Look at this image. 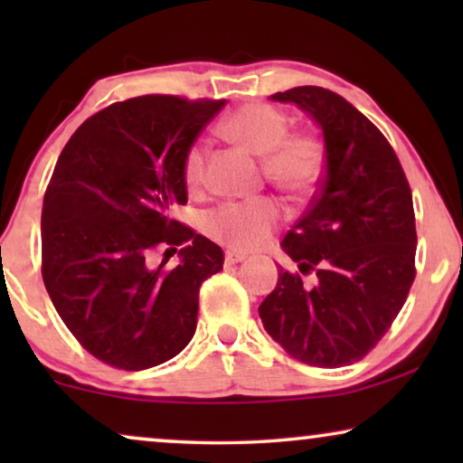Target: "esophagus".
Masks as SVG:
<instances>
[{
	"instance_id": "obj_1",
	"label": "esophagus",
	"mask_w": 463,
	"mask_h": 463,
	"mask_svg": "<svg viewBox=\"0 0 463 463\" xmlns=\"http://www.w3.org/2000/svg\"><path fill=\"white\" fill-rule=\"evenodd\" d=\"M246 259V252H240V250H233L230 249L225 252V265H233V263H240Z\"/></svg>"
}]
</instances>
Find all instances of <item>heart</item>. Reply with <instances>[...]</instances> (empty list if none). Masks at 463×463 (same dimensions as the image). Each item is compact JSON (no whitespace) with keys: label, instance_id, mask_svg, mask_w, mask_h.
<instances>
[{"label":"heart","instance_id":"obj_1","mask_svg":"<svg viewBox=\"0 0 463 463\" xmlns=\"http://www.w3.org/2000/svg\"><path fill=\"white\" fill-rule=\"evenodd\" d=\"M290 119L269 103L240 107L227 118L223 130L233 141L263 156V175L290 198H306L316 189L325 170V145L312 132H288ZM183 181L189 192H200L206 181V151L194 145L183 160ZM282 221L274 198L225 202L206 214V230L236 249L261 244Z\"/></svg>","mask_w":463,"mask_h":463}]
</instances>
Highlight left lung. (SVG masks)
<instances>
[{
  "label": "left lung",
  "instance_id": "obj_1",
  "mask_svg": "<svg viewBox=\"0 0 463 463\" xmlns=\"http://www.w3.org/2000/svg\"><path fill=\"white\" fill-rule=\"evenodd\" d=\"M307 111L325 135L318 194L282 240L299 271L280 269L259 306L268 335L309 366L363 360L388 333L415 280L413 195L382 130L318 86L271 94ZM315 274L312 285L303 275Z\"/></svg>",
  "mask_w": 463,
  "mask_h": 463
}]
</instances>
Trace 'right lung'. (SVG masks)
I'll return each mask as SVG.
<instances>
[{
  "mask_svg": "<svg viewBox=\"0 0 463 463\" xmlns=\"http://www.w3.org/2000/svg\"><path fill=\"white\" fill-rule=\"evenodd\" d=\"M223 105L175 94L119 100L61 151L43 195L42 276L62 322L100 363L143 371L194 337L200 287L223 269V250L168 213L187 204L183 160ZM176 250L182 263L168 270Z\"/></svg>",
  "mask_w": 463,
  "mask_h": 463,
  "instance_id": "right-lung-1",
  "label": "right lung"
}]
</instances>
